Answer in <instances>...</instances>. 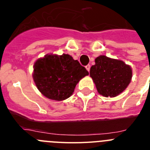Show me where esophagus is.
I'll return each mask as SVG.
<instances>
[{
    "instance_id": "esophagus-1",
    "label": "esophagus",
    "mask_w": 150,
    "mask_h": 150,
    "mask_svg": "<svg viewBox=\"0 0 150 150\" xmlns=\"http://www.w3.org/2000/svg\"><path fill=\"white\" fill-rule=\"evenodd\" d=\"M90 67H91V66H90L89 64H88V65L86 66V70L88 71V72H89V71H90Z\"/></svg>"
}]
</instances>
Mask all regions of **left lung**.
<instances>
[{"label":"left lung","instance_id":"1","mask_svg":"<svg viewBox=\"0 0 150 150\" xmlns=\"http://www.w3.org/2000/svg\"><path fill=\"white\" fill-rule=\"evenodd\" d=\"M90 69L97 90L104 97L113 98L128 87L132 77V67L124 62L100 55Z\"/></svg>","mask_w":150,"mask_h":150}]
</instances>
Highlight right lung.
<instances>
[{
	"instance_id": "add662e5",
	"label": "right lung",
	"mask_w": 150,
	"mask_h": 150,
	"mask_svg": "<svg viewBox=\"0 0 150 150\" xmlns=\"http://www.w3.org/2000/svg\"><path fill=\"white\" fill-rule=\"evenodd\" d=\"M87 75L86 69L67 54L46 55L34 64L36 86L45 97L54 100L71 97L76 84Z\"/></svg>"
}]
</instances>
